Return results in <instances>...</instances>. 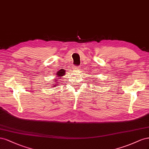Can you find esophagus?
Here are the masks:
<instances>
[{
	"label": "esophagus",
	"instance_id": "34e87169",
	"mask_svg": "<svg viewBox=\"0 0 149 149\" xmlns=\"http://www.w3.org/2000/svg\"><path fill=\"white\" fill-rule=\"evenodd\" d=\"M80 66H75V70H79Z\"/></svg>",
	"mask_w": 149,
	"mask_h": 149
}]
</instances>
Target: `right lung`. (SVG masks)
<instances>
[{
    "instance_id": "obj_1",
    "label": "right lung",
    "mask_w": 149,
    "mask_h": 149,
    "mask_svg": "<svg viewBox=\"0 0 149 149\" xmlns=\"http://www.w3.org/2000/svg\"><path fill=\"white\" fill-rule=\"evenodd\" d=\"M65 70H63V69H61V70H60L59 71H58V72H57V77H62V76L63 75H65ZM57 79L56 80H56V82L57 83V82H56L57 81ZM57 84H56V85H55V86H57Z\"/></svg>"
}]
</instances>
